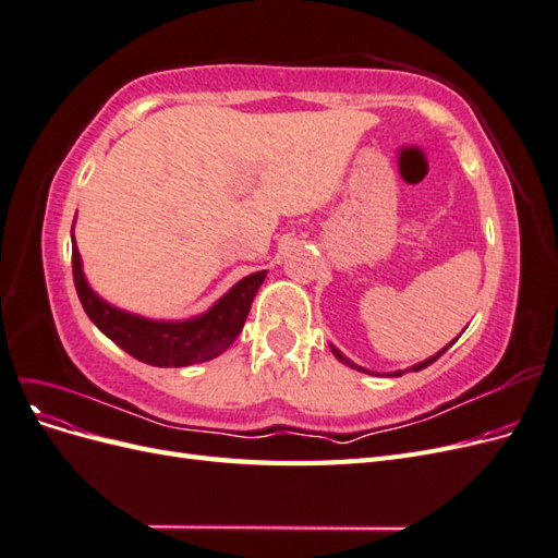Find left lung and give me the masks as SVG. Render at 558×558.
Masks as SVG:
<instances>
[{"instance_id": "left-lung-1", "label": "left lung", "mask_w": 558, "mask_h": 558, "mask_svg": "<svg viewBox=\"0 0 558 558\" xmlns=\"http://www.w3.org/2000/svg\"><path fill=\"white\" fill-rule=\"evenodd\" d=\"M453 344V342H451ZM451 344H447L442 351H437V353H433V356L430 359H426V361H421V363H416V365H412V367H408V369H414V373H418V369H424V367H428L430 363H435L437 359H440L442 356V353L451 347ZM330 351L335 353V359L337 361H342L344 365H349V367H353V369H359V373H365V375H375V377H400L402 373H408V369H396V373H373V369H367V367H361V365H356V363H353L351 359H347L344 356V353L340 351V349H337V347H332L330 344Z\"/></svg>"}]
</instances>
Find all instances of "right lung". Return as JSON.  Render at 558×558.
I'll list each match as a JSON object with an SVG mask.
<instances>
[{
    "label": "right lung",
    "mask_w": 558,
    "mask_h": 558,
    "mask_svg": "<svg viewBox=\"0 0 558 558\" xmlns=\"http://www.w3.org/2000/svg\"><path fill=\"white\" fill-rule=\"evenodd\" d=\"M76 221V218H74ZM74 286L88 318L132 359L156 367H185L211 361L238 340L267 269L240 279L214 305L191 318L160 320L113 307L99 298L83 275V260L72 230Z\"/></svg>",
    "instance_id": "1"
}]
</instances>
